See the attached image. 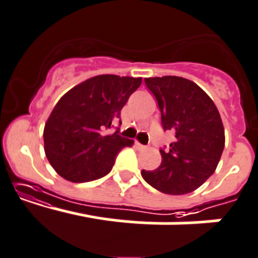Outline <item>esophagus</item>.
<instances>
[{"mask_svg":"<svg viewBox=\"0 0 258 258\" xmlns=\"http://www.w3.org/2000/svg\"><path fill=\"white\" fill-rule=\"evenodd\" d=\"M137 147H138V149H146L147 148L146 146H143V144L138 143V142H137Z\"/></svg>","mask_w":258,"mask_h":258,"instance_id":"obj_1","label":"esophagus"}]
</instances>
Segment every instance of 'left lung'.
I'll return each instance as SVG.
<instances>
[{
    "label": "left lung",
    "mask_w": 258,
    "mask_h": 258,
    "mask_svg": "<svg viewBox=\"0 0 258 258\" xmlns=\"http://www.w3.org/2000/svg\"><path fill=\"white\" fill-rule=\"evenodd\" d=\"M158 102L164 131L176 133L170 149H161V166L142 171L144 180L168 195L200 187L217 170L224 149L222 117L213 100L195 82L176 76L144 78Z\"/></svg>",
    "instance_id": "obj_1"
}]
</instances>
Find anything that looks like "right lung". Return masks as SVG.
<instances>
[{
  "label": "right lung",
  "instance_id": "1",
  "mask_svg": "<svg viewBox=\"0 0 258 258\" xmlns=\"http://www.w3.org/2000/svg\"><path fill=\"white\" fill-rule=\"evenodd\" d=\"M142 77L100 75L60 97L44 126V151L55 172L71 182H88L111 171L117 153L134 141L105 134L120 119ZM121 124V122H120Z\"/></svg>",
  "mask_w": 258,
  "mask_h": 258
}]
</instances>
